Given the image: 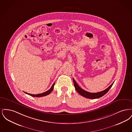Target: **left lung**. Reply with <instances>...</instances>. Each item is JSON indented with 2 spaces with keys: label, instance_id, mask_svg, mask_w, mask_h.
Listing matches in <instances>:
<instances>
[{
  "label": "left lung",
  "instance_id": "left-lung-1",
  "mask_svg": "<svg viewBox=\"0 0 132 132\" xmlns=\"http://www.w3.org/2000/svg\"><path fill=\"white\" fill-rule=\"evenodd\" d=\"M73 82H74V87L75 88L76 90H77V92L82 96L89 98V99H96V98H98L100 97H101V96H103L104 94H106L108 92V90L110 89V88H111V87L113 85V83L108 87L106 89H105V90L101 91L98 93H89L87 92L84 89H82V88H80L78 85L77 84V83L76 82L75 80L73 79Z\"/></svg>",
  "mask_w": 132,
  "mask_h": 132
}]
</instances>
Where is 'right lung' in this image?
<instances>
[{"label":"right lung","mask_w":132,"mask_h":132,"mask_svg":"<svg viewBox=\"0 0 132 132\" xmlns=\"http://www.w3.org/2000/svg\"><path fill=\"white\" fill-rule=\"evenodd\" d=\"M54 84H55V82H54L53 83V84L52 85V86H51V87L50 88V89H49V90H47L46 92H44V93H42V94H29V93H26V92H24L25 93H26V94H29V95H31V96H33V97H42V96H46V95H48V94H50V93L53 90V88H54Z\"/></svg>","instance_id":"right-lung-1"}]
</instances>
